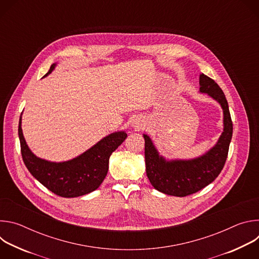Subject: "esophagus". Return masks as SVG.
Here are the masks:
<instances>
[{"mask_svg": "<svg viewBox=\"0 0 259 259\" xmlns=\"http://www.w3.org/2000/svg\"><path fill=\"white\" fill-rule=\"evenodd\" d=\"M143 126V123L139 120V119H135L133 122H132V127H134L135 129H139Z\"/></svg>", "mask_w": 259, "mask_h": 259, "instance_id": "1", "label": "esophagus"}]
</instances>
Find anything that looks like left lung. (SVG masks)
Returning <instances> with one entry per match:
<instances>
[{"label":"left lung","mask_w":259,"mask_h":259,"mask_svg":"<svg viewBox=\"0 0 259 259\" xmlns=\"http://www.w3.org/2000/svg\"><path fill=\"white\" fill-rule=\"evenodd\" d=\"M200 92L216 100L224 112V131L214 146L200 157L167 160L161 156L151 137L143 134L146 175L159 192L175 197L195 194L216 179L223 170L233 136V122L228 100L214 80L200 75Z\"/></svg>","instance_id":"1"}]
</instances>
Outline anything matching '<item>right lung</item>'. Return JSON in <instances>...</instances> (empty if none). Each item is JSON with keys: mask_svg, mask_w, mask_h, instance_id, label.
<instances>
[{"mask_svg": "<svg viewBox=\"0 0 259 259\" xmlns=\"http://www.w3.org/2000/svg\"><path fill=\"white\" fill-rule=\"evenodd\" d=\"M56 66L53 63L47 77ZM21 155L30 174L45 188L63 198H76L97 190L108 170L109 157L126 139L125 131L110 133L80 156L64 162H51L36 157L24 139L21 116L18 125Z\"/></svg>", "mask_w": 259, "mask_h": 259, "instance_id": "obj_1", "label": "right lung"}]
</instances>
